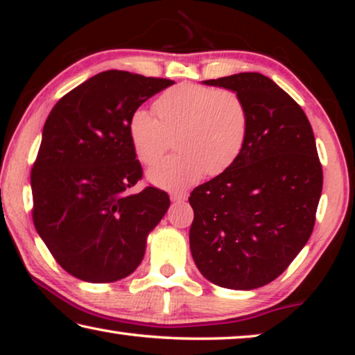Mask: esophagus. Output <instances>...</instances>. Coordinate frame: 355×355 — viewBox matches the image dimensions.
I'll use <instances>...</instances> for the list:
<instances>
[{"label":"esophagus","mask_w":355,"mask_h":355,"mask_svg":"<svg viewBox=\"0 0 355 355\" xmlns=\"http://www.w3.org/2000/svg\"><path fill=\"white\" fill-rule=\"evenodd\" d=\"M171 200L172 202H184L186 194H177V192H173V194H171Z\"/></svg>","instance_id":"1"}]
</instances>
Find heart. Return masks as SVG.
Here are the masks:
<instances>
[{
	"label": "heart",
	"mask_w": 355,
	"mask_h": 355,
	"mask_svg": "<svg viewBox=\"0 0 355 355\" xmlns=\"http://www.w3.org/2000/svg\"><path fill=\"white\" fill-rule=\"evenodd\" d=\"M158 117L139 107L128 119V137L144 164H155L178 135L171 156L147 172L158 188L184 191L205 173L219 175L241 155L249 131L248 110L232 91L200 84H178L156 100Z\"/></svg>",
	"instance_id": "heart-1"
}]
</instances>
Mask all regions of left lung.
<instances>
[{"mask_svg":"<svg viewBox=\"0 0 355 355\" xmlns=\"http://www.w3.org/2000/svg\"><path fill=\"white\" fill-rule=\"evenodd\" d=\"M203 84L243 100L249 131L235 163L191 192V254L211 284L255 290L277 279L313 232L322 191L313 130L302 107L261 73Z\"/></svg>","mask_w":355,"mask_h":355,"instance_id":"1","label":"left lung"}]
</instances>
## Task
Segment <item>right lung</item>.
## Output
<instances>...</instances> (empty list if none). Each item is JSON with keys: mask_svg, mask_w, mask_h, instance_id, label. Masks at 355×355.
Instances as JSON below:
<instances>
[{"mask_svg": "<svg viewBox=\"0 0 355 355\" xmlns=\"http://www.w3.org/2000/svg\"><path fill=\"white\" fill-rule=\"evenodd\" d=\"M172 84L123 70L101 71L64 95L48 116L31 172L33 220L73 277L110 284L141 264L150 232L171 200L152 186L128 192L142 177L128 119Z\"/></svg>", "mask_w": 355, "mask_h": 355, "instance_id": "right-lung-1", "label": "right lung"}]
</instances>
